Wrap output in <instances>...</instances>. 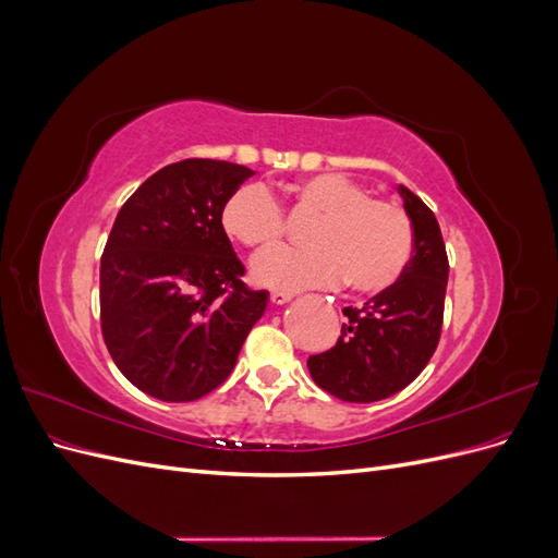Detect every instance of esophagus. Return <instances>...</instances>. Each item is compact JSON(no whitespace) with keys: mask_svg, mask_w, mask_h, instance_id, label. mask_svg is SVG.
<instances>
[{"mask_svg":"<svg viewBox=\"0 0 558 558\" xmlns=\"http://www.w3.org/2000/svg\"><path fill=\"white\" fill-rule=\"evenodd\" d=\"M293 295L291 293H286V291H272L269 293V300L275 302V305H283V302H289Z\"/></svg>","mask_w":558,"mask_h":558,"instance_id":"1","label":"esophagus"}]
</instances>
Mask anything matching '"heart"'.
<instances>
[{
  "mask_svg": "<svg viewBox=\"0 0 558 558\" xmlns=\"http://www.w3.org/2000/svg\"><path fill=\"white\" fill-rule=\"evenodd\" d=\"M298 214H318L307 246L269 248L251 263V277L269 289H312L347 279L361 295L391 291L414 256V226L398 202L369 197L342 174H314L289 189ZM221 226L246 248H267L286 232V211L265 185H240L223 205Z\"/></svg>",
  "mask_w": 558,
  "mask_h": 558,
  "instance_id": "heart-1",
  "label": "heart"
}]
</instances>
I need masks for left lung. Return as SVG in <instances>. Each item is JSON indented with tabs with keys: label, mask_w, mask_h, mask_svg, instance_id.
Listing matches in <instances>:
<instances>
[{
	"label": "left lung",
	"mask_w": 558,
	"mask_h": 558,
	"mask_svg": "<svg viewBox=\"0 0 558 558\" xmlns=\"http://www.w3.org/2000/svg\"><path fill=\"white\" fill-rule=\"evenodd\" d=\"M414 226V256L391 291L361 310L344 307L340 340L310 356L312 379L347 402H377L402 391L428 365L440 342L449 258L440 226L424 199L400 185Z\"/></svg>",
	"instance_id": "1"
}]
</instances>
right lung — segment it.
<instances>
[{
    "label": "right lung",
    "mask_w": 558,
    "mask_h": 558,
    "mask_svg": "<svg viewBox=\"0 0 558 558\" xmlns=\"http://www.w3.org/2000/svg\"><path fill=\"white\" fill-rule=\"evenodd\" d=\"M248 167L189 158L162 167L118 211L99 263V324L118 369L140 391L191 402L221 386L267 291L221 226Z\"/></svg>",
    "instance_id": "add662e5"
}]
</instances>
